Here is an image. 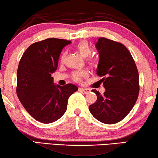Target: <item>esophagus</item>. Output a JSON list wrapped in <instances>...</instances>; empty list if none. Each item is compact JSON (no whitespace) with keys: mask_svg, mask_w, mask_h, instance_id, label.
<instances>
[{"mask_svg":"<svg viewBox=\"0 0 158 158\" xmlns=\"http://www.w3.org/2000/svg\"><path fill=\"white\" fill-rule=\"evenodd\" d=\"M80 89L84 93H89V92H90V89L88 88H80Z\"/></svg>","mask_w":158,"mask_h":158,"instance_id":"esophagus-1","label":"esophagus"}]
</instances>
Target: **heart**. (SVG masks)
Segmentation results:
<instances>
[{"label": "heart", "mask_w": 158, "mask_h": 158, "mask_svg": "<svg viewBox=\"0 0 158 158\" xmlns=\"http://www.w3.org/2000/svg\"><path fill=\"white\" fill-rule=\"evenodd\" d=\"M76 50L77 52L81 54L82 57L87 58L92 53V48L90 45L85 41H82V42H79L76 47ZM67 53L66 52H64L62 53L61 56H60V62L64 63L65 60L66 59ZM88 64L91 65H94L95 64V61H94V59L93 58H89L88 59ZM89 76L88 72L87 71H76L72 74V78L74 81L77 82H80L82 81L83 78H86V77Z\"/></svg>", "instance_id": "heart-1"}]
</instances>
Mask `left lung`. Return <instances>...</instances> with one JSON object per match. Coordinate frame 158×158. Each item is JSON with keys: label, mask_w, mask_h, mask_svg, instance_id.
Wrapping results in <instances>:
<instances>
[{"label": "left lung", "mask_w": 158, "mask_h": 158, "mask_svg": "<svg viewBox=\"0 0 158 158\" xmlns=\"http://www.w3.org/2000/svg\"><path fill=\"white\" fill-rule=\"evenodd\" d=\"M99 60L97 75L106 90L103 94L93 92L98 99L89 106L96 119L113 124L123 119L136 102L139 93V76L134 60L123 44L99 37L96 43Z\"/></svg>", "instance_id": "1"}]
</instances>
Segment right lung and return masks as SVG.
Wrapping results in <instances>:
<instances>
[{"instance_id":"add662e5","label":"right lung","mask_w":158,"mask_h":158,"mask_svg":"<svg viewBox=\"0 0 158 158\" xmlns=\"http://www.w3.org/2000/svg\"><path fill=\"white\" fill-rule=\"evenodd\" d=\"M71 42L56 38L35 42L27 48L19 63L17 95L26 111L40 122L59 119L67 110L69 97L78 89L73 84L55 85L52 77L60 52Z\"/></svg>"}]
</instances>
